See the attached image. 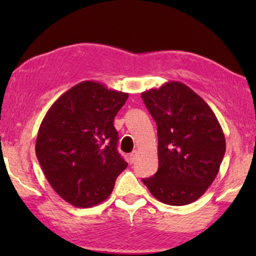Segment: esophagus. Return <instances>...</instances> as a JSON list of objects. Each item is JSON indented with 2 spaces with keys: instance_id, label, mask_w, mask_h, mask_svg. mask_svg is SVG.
Wrapping results in <instances>:
<instances>
[{
  "instance_id": "esophagus-1",
  "label": "esophagus",
  "mask_w": 256,
  "mask_h": 256,
  "mask_svg": "<svg viewBox=\"0 0 256 256\" xmlns=\"http://www.w3.org/2000/svg\"><path fill=\"white\" fill-rule=\"evenodd\" d=\"M136 158H137V152H132L130 154V164H134V161H136Z\"/></svg>"
}]
</instances>
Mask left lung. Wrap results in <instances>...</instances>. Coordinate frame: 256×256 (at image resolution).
Listing matches in <instances>:
<instances>
[{
    "mask_svg": "<svg viewBox=\"0 0 256 256\" xmlns=\"http://www.w3.org/2000/svg\"><path fill=\"white\" fill-rule=\"evenodd\" d=\"M140 95L156 122L158 140V172L143 183L162 204L195 202L213 183L225 154L216 114L180 82H167Z\"/></svg>",
    "mask_w": 256,
    "mask_h": 256,
    "instance_id": "8db88e82",
    "label": "left lung"
}]
</instances>
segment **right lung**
Wrapping results in <instances>:
<instances>
[{
    "mask_svg": "<svg viewBox=\"0 0 256 256\" xmlns=\"http://www.w3.org/2000/svg\"><path fill=\"white\" fill-rule=\"evenodd\" d=\"M128 98L98 82H82L62 94L40 122L38 161L52 189L74 207L104 202L128 167L116 150L113 125Z\"/></svg>",
    "mask_w": 256,
    "mask_h": 256,
    "instance_id": "1",
    "label": "right lung"
}]
</instances>
